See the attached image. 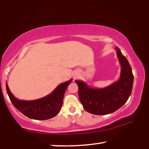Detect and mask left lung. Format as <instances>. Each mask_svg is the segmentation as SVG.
<instances>
[{"mask_svg":"<svg viewBox=\"0 0 149 149\" xmlns=\"http://www.w3.org/2000/svg\"><path fill=\"white\" fill-rule=\"evenodd\" d=\"M121 65L120 79L101 89L92 88L83 81H75L78 85L79 98L84 109L91 114L105 115L119 109L127 102L132 93L133 75L132 68L119 48L116 47Z\"/></svg>","mask_w":149,"mask_h":149,"instance_id":"1","label":"left lung"}]
</instances>
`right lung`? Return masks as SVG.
Listing matches in <instances>:
<instances>
[{"mask_svg": "<svg viewBox=\"0 0 149 149\" xmlns=\"http://www.w3.org/2000/svg\"><path fill=\"white\" fill-rule=\"evenodd\" d=\"M72 79L60 84L46 97L33 100H19L14 97L6 83V91L11 102L26 116L31 119L45 120L54 117L61 109L64 96Z\"/></svg>", "mask_w": 149, "mask_h": 149, "instance_id": "1", "label": "right lung"}]
</instances>
